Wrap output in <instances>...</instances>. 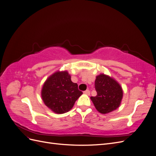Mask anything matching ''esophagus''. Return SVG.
I'll return each instance as SVG.
<instances>
[{
	"label": "esophagus",
	"mask_w": 156,
	"mask_h": 156,
	"mask_svg": "<svg viewBox=\"0 0 156 156\" xmlns=\"http://www.w3.org/2000/svg\"><path fill=\"white\" fill-rule=\"evenodd\" d=\"M84 94H87V95H90V90H85V91H84V92H83Z\"/></svg>",
	"instance_id": "1"
}]
</instances>
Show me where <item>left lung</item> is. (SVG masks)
<instances>
[{
	"label": "left lung",
	"mask_w": 156,
	"mask_h": 156,
	"mask_svg": "<svg viewBox=\"0 0 156 156\" xmlns=\"http://www.w3.org/2000/svg\"><path fill=\"white\" fill-rule=\"evenodd\" d=\"M95 89L97 95L90 99L100 113L111 112L120 106L123 91L115 79L104 74L99 75L95 81Z\"/></svg>",
	"instance_id": "1"
}]
</instances>
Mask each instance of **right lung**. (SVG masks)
Segmentation results:
<instances>
[{
    "mask_svg": "<svg viewBox=\"0 0 156 156\" xmlns=\"http://www.w3.org/2000/svg\"><path fill=\"white\" fill-rule=\"evenodd\" d=\"M77 83L71 81L68 72H57L46 80L41 90L44 103L54 112L62 114L69 111L82 95Z\"/></svg>",
    "mask_w": 156,
    "mask_h": 156,
    "instance_id": "right-lung-1",
    "label": "right lung"
}]
</instances>
